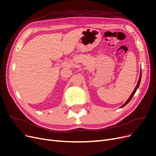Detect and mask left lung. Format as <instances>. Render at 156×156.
Instances as JSON below:
<instances>
[{
    "mask_svg": "<svg viewBox=\"0 0 156 156\" xmlns=\"http://www.w3.org/2000/svg\"><path fill=\"white\" fill-rule=\"evenodd\" d=\"M141 75H142V74H141V71H140V77H139V81H138V83H137V84H136V87L135 88V89H134V90H133V92H132V94H131V96H130V97L129 98V99L128 100H127L126 101V103H124V104L122 105L121 107H124L125 105H126L127 103H128L129 101H130V100H131L132 99V98H133V95L135 94V93L136 92V90L138 89V88H139V84H140V80H141Z\"/></svg>",
    "mask_w": 156,
    "mask_h": 156,
    "instance_id": "left-lung-1",
    "label": "left lung"
}]
</instances>
